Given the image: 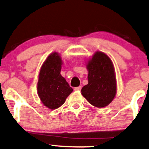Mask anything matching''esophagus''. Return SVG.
<instances>
[{"mask_svg": "<svg viewBox=\"0 0 149 149\" xmlns=\"http://www.w3.org/2000/svg\"><path fill=\"white\" fill-rule=\"evenodd\" d=\"M81 88H82V86H78V87H75L74 88V90L76 91H80L81 90Z\"/></svg>", "mask_w": 149, "mask_h": 149, "instance_id": "obj_1", "label": "esophagus"}]
</instances>
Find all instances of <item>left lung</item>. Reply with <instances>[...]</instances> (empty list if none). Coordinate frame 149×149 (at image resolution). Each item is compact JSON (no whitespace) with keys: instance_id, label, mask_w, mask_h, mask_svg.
Here are the masks:
<instances>
[{"instance_id":"1","label":"left lung","mask_w":149,"mask_h":149,"mask_svg":"<svg viewBox=\"0 0 149 149\" xmlns=\"http://www.w3.org/2000/svg\"><path fill=\"white\" fill-rule=\"evenodd\" d=\"M88 84L81 92L93 106L103 108L110 104L116 93V80L111 59L102 52H97L86 65Z\"/></svg>"}]
</instances>
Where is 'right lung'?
<instances>
[{
  "label": "right lung",
  "instance_id": "obj_1",
  "mask_svg": "<svg viewBox=\"0 0 149 149\" xmlns=\"http://www.w3.org/2000/svg\"><path fill=\"white\" fill-rule=\"evenodd\" d=\"M61 57L57 52L49 55L41 66L37 83V93L43 104L51 110L64 104L73 88L61 75Z\"/></svg>",
  "mask_w": 149,
  "mask_h": 149
}]
</instances>
